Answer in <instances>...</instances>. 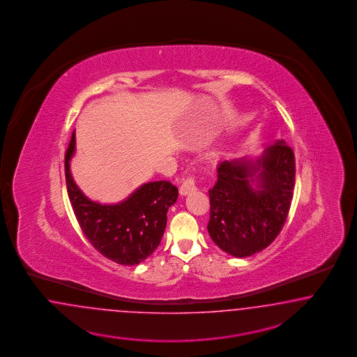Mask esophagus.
Returning a JSON list of instances; mask_svg holds the SVG:
<instances>
[{"label": "esophagus", "instance_id": "obj_1", "mask_svg": "<svg viewBox=\"0 0 357 357\" xmlns=\"http://www.w3.org/2000/svg\"><path fill=\"white\" fill-rule=\"evenodd\" d=\"M196 190V183H195L194 178H187L185 181H184L182 185H181V188H179V192L181 195H187L190 194V192H192Z\"/></svg>", "mask_w": 357, "mask_h": 357}]
</instances>
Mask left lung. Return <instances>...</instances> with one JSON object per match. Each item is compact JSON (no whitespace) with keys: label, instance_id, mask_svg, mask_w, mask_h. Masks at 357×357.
<instances>
[{"label":"left lung","instance_id":"left-lung-1","mask_svg":"<svg viewBox=\"0 0 357 357\" xmlns=\"http://www.w3.org/2000/svg\"><path fill=\"white\" fill-rule=\"evenodd\" d=\"M217 173L216 184L209 190L206 227L212 241L237 258L270 246L291 208L296 175L292 148L276 141L257 160L221 161Z\"/></svg>","mask_w":357,"mask_h":357}]
</instances>
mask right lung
<instances>
[{
	"instance_id": "right-lung-1",
	"label": "right lung",
	"mask_w": 357,
	"mask_h": 357,
	"mask_svg": "<svg viewBox=\"0 0 357 357\" xmlns=\"http://www.w3.org/2000/svg\"><path fill=\"white\" fill-rule=\"evenodd\" d=\"M76 151L73 132L65 153L66 190L75 215L89 242L103 257L121 266H135L158 248L167 222V211L178 199V188L167 181L142 184L118 204L87 199L70 174Z\"/></svg>"
}]
</instances>
